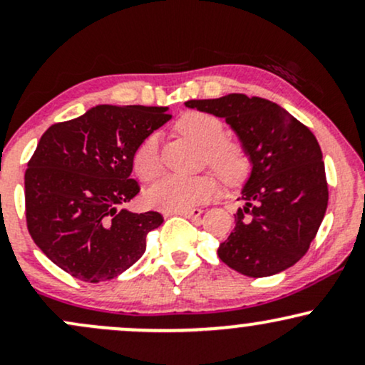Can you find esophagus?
Masks as SVG:
<instances>
[{
	"instance_id": "1",
	"label": "esophagus",
	"mask_w": 365,
	"mask_h": 365,
	"mask_svg": "<svg viewBox=\"0 0 365 365\" xmlns=\"http://www.w3.org/2000/svg\"><path fill=\"white\" fill-rule=\"evenodd\" d=\"M178 215L183 216V217H188V220H195V217H199L200 215H202V209H199V207L187 209V211H180Z\"/></svg>"
}]
</instances>
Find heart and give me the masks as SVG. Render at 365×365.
<instances>
[{"label": "heart", "mask_w": 365, "mask_h": 365, "mask_svg": "<svg viewBox=\"0 0 365 365\" xmlns=\"http://www.w3.org/2000/svg\"><path fill=\"white\" fill-rule=\"evenodd\" d=\"M177 130L204 148V163L211 166L225 182L237 183L249 171V158L240 144L226 140L223 121L204 111H190L177 121ZM132 166L142 182H153L163 170L156 135L145 137L137 145ZM220 194V182L215 175L177 177L159 180L145 192V202L165 212H180L209 202Z\"/></svg>", "instance_id": "1"}]
</instances>
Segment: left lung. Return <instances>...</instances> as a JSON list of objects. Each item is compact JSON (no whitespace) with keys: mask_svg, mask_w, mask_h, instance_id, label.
<instances>
[{"mask_svg":"<svg viewBox=\"0 0 365 365\" xmlns=\"http://www.w3.org/2000/svg\"><path fill=\"white\" fill-rule=\"evenodd\" d=\"M185 104L225 118L252 163L240 197L245 206L217 247L221 261L250 278L282 273L299 262L328 207L324 161L314 133L257 96L226 94Z\"/></svg>","mask_w":365,"mask_h":365,"instance_id":"8db88e82","label":"left lung"}]
</instances>
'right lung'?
Segmentation results:
<instances>
[{"label": "right lung", "mask_w": 365, "mask_h": 365, "mask_svg": "<svg viewBox=\"0 0 365 365\" xmlns=\"http://www.w3.org/2000/svg\"><path fill=\"white\" fill-rule=\"evenodd\" d=\"M171 118L166 108L101 106L49 127L25 170V220L51 261L87 283L113 279L145 252L156 211L120 206L139 194L137 145Z\"/></svg>", "instance_id": "obj_1"}]
</instances>
